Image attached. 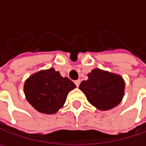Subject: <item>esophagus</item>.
<instances>
[{"label": "esophagus", "mask_w": 146, "mask_h": 146, "mask_svg": "<svg viewBox=\"0 0 146 146\" xmlns=\"http://www.w3.org/2000/svg\"><path fill=\"white\" fill-rule=\"evenodd\" d=\"M75 84H76V85L77 87H79V85H80V80H76V81H75Z\"/></svg>", "instance_id": "obj_1"}]
</instances>
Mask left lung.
<instances>
[{"label":"left lung","instance_id":"8db88e82","mask_svg":"<svg viewBox=\"0 0 146 146\" xmlns=\"http://www.w3.org/2000/svg\"><path fill=\"white\" fill-rule=\"evenodd\" d=\"M88 76V80L82 81L79 88L93 106L101 110H108L120 103L125 87L121 76L98 68Z\"/></svg>","mask_w":146,"mask_h":146}]
</instances>
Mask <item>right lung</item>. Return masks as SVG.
<instances>
[{"mask_svg":"<svg viewBox=\"0 0 146 146\" xmlns=\"http://www.w3.org/2000/svg\"><path fill=\"white\" fill-rule=\"evenodd\" d=\"M70 79L61 76L53 68L40 70L30 76L24 84V93L31 106L44 114H55L76 88Z\"/></svg>","mask_w":146,"mask_h":146,"instance_id":"right-lung-1","label":"right lung"}]
</instances>
